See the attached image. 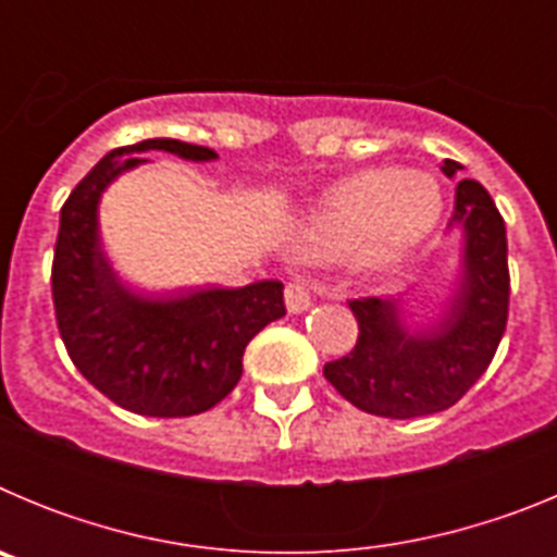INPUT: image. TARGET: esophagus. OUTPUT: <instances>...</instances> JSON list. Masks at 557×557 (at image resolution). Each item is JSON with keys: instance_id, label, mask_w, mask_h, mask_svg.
I'll return each instance as SVG.
<instances>
[{"instance_id": "obj_1", "label": "esophagus", "mask_w": 557, "mask_h": 557, "mask_svg": "<svg viewBox=\"0 0 557 557\" xmlns=\"http://www.w3.org/2000/svg\"><path fill=\"white\" fill-rule=\"evenodd\" d=\"M284 301H287L289 314H301L312 307V295H309V287L304 284V278H295V282L287 284V289H284Z\"/></svg>"}]
</instances>
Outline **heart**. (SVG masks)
<instances>
[{
    "label": "heart",
    "mask_w": 557,
    "mask_h": 557,
    "mask_svg": "<svg viewBox=\"0 0 557 557\" xmlns=\"http://www.w3.org/2000/svg\"><path fill=\"white\" fill-rule=\"evenodd\" d=\"M444 214L441 184L424 170L376 166L343 178L295 231L307 262L354 256L368 273L396 268L435 231Z\"/></svg>",
    "instance_id": "heart-1"
}]
</instances>
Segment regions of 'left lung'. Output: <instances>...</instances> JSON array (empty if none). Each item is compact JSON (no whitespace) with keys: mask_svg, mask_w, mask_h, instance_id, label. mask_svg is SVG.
Listing matches in <instances>:
<instances>
[{"mask_svg":"<svg viewBox=\"0 0 557 557\" xmlns=\"http://www.w3.org/2000/svg\"><path fill=\"white\" fill-rule=\"evenodd\" d=\"M455 178L457 161H444ZM460 231V256L444 307L416 318L401 298L351 301L359 323L348 357L326 362L323 376L354 407L382 418H418L449 410L491 366L508 323V234L485 186L457 184L449 231Z\"/></svg>","mask_w":557,"mask_h":557,"instance_id":"obj_1","label":"left lung"}]
</instances>
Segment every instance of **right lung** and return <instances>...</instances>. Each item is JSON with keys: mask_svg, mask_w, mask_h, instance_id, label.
<instances>
[{"mask_svg": "<svg viewBox=\"0 0 557 557\" xmlns=\"http://www.w3.org/2000/svg\"><path fill=\"white\" fill-rule=\"evenodd\" d=\"M218 161L178 139L116 147L91 166L61 209L52 301L63 346L77 371L113 401L150 418L211 410L243 376L245 346L284 318V284L198 287L147 295L122 282L100 234V200L113 181L147 164L141 152Z\"/></svg>", "mask_w": 557, "mask_h": 557, "instance_id": "1", "label": "right lung"}]
</instances>
